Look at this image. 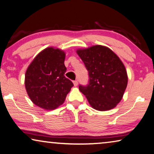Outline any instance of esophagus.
Returning <instances> with one entry per match:
<instances>
[{
	"mask_svg": "<svg viewBox=\"0 0 154 154\" xmlns=\"http://www.w3.org/2000/svg\"><path fill=\"white\" fill-rule=\"evenodd\" d=\"M73 84H74L75 86H77L78 82L77 81H74V82H73Z\"/></svg>",
	"mask_w": 154,
	"mask_h": 154,
	"instance_id": "obj_1",
	"label": "esophagus"
}]
</instances>
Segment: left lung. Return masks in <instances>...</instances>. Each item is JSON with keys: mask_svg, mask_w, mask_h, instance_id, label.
I'll return each mask as SVG.
<instances>
[{"mask_svg": "<svg viewBox=\"0 0 154 154\" xmlns=\"http://www.w3.org/2000/svg\"><path fill=\"white\" fill-rule=\"evenodd\" d=\"M77 53L89 75V84L80 85V92L97 110L115 108L123 98L128 82L125 67L120 58L110 48L102 45L79 48Z\"/></svg>", "mask_w": 154, "mask_h": 154, "instance_id": "8db88e82", "label": "left lung"}]
</instances>
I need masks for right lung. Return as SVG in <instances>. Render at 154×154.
I'll return each mask as SVG.
<instances>
[{
	"label": "right lung",
	"instance_id": "add662e5",
	"mask_svg": "<svg viewBox=\"0 0 154 154\" xmlns=\"http://www.w3.org/2000/svg\"><path fill=\"white\" fill-rule=\"evenodd\" d=\"M66 54L64 51L47 47L35 56L25 72L24 85L33 103L40 108L52 110L64 103L73 86L64 76Z\"/></svg>",
	"mask_w": 154,
	"mask_h": 154
}]
</instances>
